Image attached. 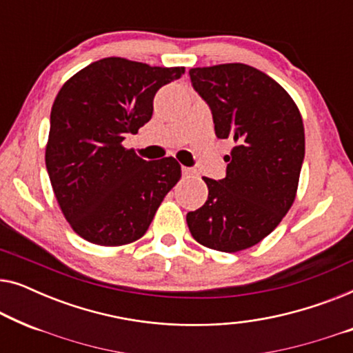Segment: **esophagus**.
I'll use <instances>...</instances> for the list:
<instances>
[{
  "mask_svg": "<svg viewBox=\"0 0 353 353\" xmlns=\"http://www.w3.org/2000/svg\"><path fill=\"white\" fill-rule=\"evenodd\" d=\"M181 173H183V176H191V175H194V170H192V168H188V167H183L181 168Z\"/></svg>",
  "mask_w": 353,
  "mask_h": 353,
  "instance_id": "obj_1",
  "label": "esophagus"
}]
</instances>
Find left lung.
Here are the masks:
<instances>
[{
    "label": "left lung",
    "instance_id": "left-lung-1",
    "mask_svg": "<svg viewBox=\"0 0 353 353\" xmlns=\"http://www.w3.org/2000/svg\"><path fill=\"white\" fill-rule=\"evenodd\" d=\"M220 139H233L223 180L205 178L209 197L186 221L192 238L220 252L252 248L279 225L296 199L305 156L301 112L272 77L245 64L190 70Z\"/></svg>",
    "mask_w": 353,
    "mask_h": 353
}]
</instances>
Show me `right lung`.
<instances>
[{"label": "right lung", "instance_id": "obj_1", "mask_svg": "<svg viewBox=\"0 0 353 353\" xmlns=\"http://www.w3.org/2000/svg\"><path fill=\"white\" fill-rule=\"evenodd\" d=\"M183 74L185 67L105 57L57 93L46 170L62 214L83 239L99 245L139 239L181 178L173 157L148 162L122 143L151 120L157 90Z\"/></svg>", "mask_w": 353, "mask_h": 353}]
</instances>
